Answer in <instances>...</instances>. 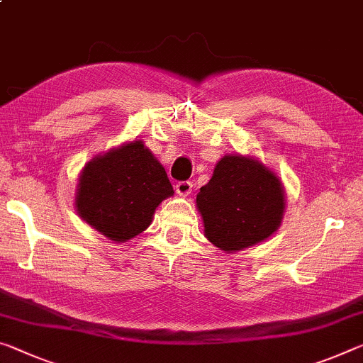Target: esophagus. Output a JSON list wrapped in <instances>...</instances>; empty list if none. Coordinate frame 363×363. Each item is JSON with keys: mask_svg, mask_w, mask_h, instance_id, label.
Masks as SVG:
<instances>
[{"mask_svg": "<svg viewBox=\"0 0 363 363\" xmlns=\"http://www.w3.org/2000/svg\"><path fill=\"white\" fill-rule=\"evenodd\" d=\"M176 192L181 195V197H189L192 192V182L189 181H181L176 184Z\"/></svg>", "mask_w": 363, "mask_h": 363, "instance_id": "esophagus-1", "label": "esophagus"}]
</instances>
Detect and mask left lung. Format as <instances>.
I'll return each mask as SVG.
<instances>
[{"label": "left lung", "instance_id": "left-lung-1", "mask_svg": "<svg viewBox=\"0 0 363 363\" xmlns=\"http://www.w3.org/2000/svg\"><path fill=\"white\" fill-rule=\"evenodd\" d=\"M195 205L205 238L224 254H235L278 231L286 211V192L279 177L260 160L231 153L218 161Z\"/></svg>", "mask_w": 363, "mask_h": 363}]
</instances>
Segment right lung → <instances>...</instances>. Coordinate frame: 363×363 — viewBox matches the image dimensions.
<instances>
[{"label": "right lung", "mask_w": 363, "mask_h": 363, "mask_svg": "<svg viewBox=\"0 0 363 363\" xmlns=\"http://www.w3.org/2000/svg\"><path fill=\"white\" fill-rule=\"evenodd\" d=\"M172 194L163 164L142 140H130L85 163L76 210L100 234L123 244L150 226L155 210Z\"/></svg>", "instance_id": "add662e5"}]
</instances>
